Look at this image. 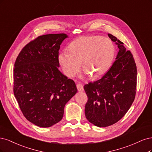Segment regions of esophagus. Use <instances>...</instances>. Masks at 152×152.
<instances>
[{"instance_id": "obj_1", "label": "esophagus", "mask_w": 152, "mask_h": 152, "mask_svg": "<svg viewBox=\"0 0 152 152\" xmlns=\"http://www.w3.org/2000/svg\"><path fill=\"white\" fill-rule=\"evenodd\" d=\"M77 89L79 91H84V89H83V85L81 84V83H77L76 85Z\"/></svg>"}]
</instances>
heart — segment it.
Instances as JSON below:
<instances>
[{"label": "heart", "mask_w": 152, "mask_h": 152, "mask_svg": "<svg viewBox=\"0 0 152 152\" xmlns=\"http://www.w3.org/2000/svg\"><path fill=\"white\" fill-rule=\"evenodd\" d=\"M115 53L113 43L100 36L83 37L73 41L69 51L64 50L58 56V62L67 77L74 76L83 67L93 77L102 76L109 69Z\"/></svg>", "instance_id": "obj_1"}]
</instances>
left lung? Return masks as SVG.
<instances>
[{
  "label": "left lung",
  "mask_w": 152,
  "mask_h": 152,
  "mask_svg": "<svg viewBox=\"0 0 152 152\" xmlns=\"http://www.w3.org/2000/svg\"><path fill=\"white\" fill-rule=\"evenodd\" d=\"M108 36L119 48L115 61L101 79L84 86L88 96L85 116L91 124L102 128L116 123L124 116L136 91L137 69L133 54L115 37Z\"/></svg>",
  "instance_id": "obj_1"
}]
</instances>
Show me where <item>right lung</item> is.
<instances>
[{"label":"right lung","mask_w":152,"mask_h":152,"mask_svg":"<svg viewBox=\"0 0 152 152\" xmlns=\"http://www.w3.org/2000/svg\"><path fill=\"white\" fill-rule=\"evenodd\" d=\"M67 35L48 34L24 46L14 64V95L31 123L48 128L59 122L66 103L77 92L75 81L58 70V50Z\"/></svg>","instance_id":"1"}]
</instances>
